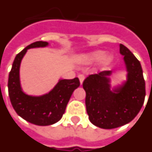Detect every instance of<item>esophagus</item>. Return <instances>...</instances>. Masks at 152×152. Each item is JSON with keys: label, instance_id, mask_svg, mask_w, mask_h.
Here are the masks:
<instances>
[{"label": "esophagus", "instance_id": "obj_1", "mask_svg": "<svg viewBox=\"0 0 152 152\" xmlns=\"http://www.w3.org/2000/svg\"><path fill=\"white\" fill-rule=\"evenodd\" d=\"M78 78H79L80 82V85H82L84 80H85V76H84V75H79V76H78Z\"/></svg>", "mask_w": 152, "mask_h": 152}]
</instances>
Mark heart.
<instances>
[{
  "mask_svg": "<svg viewBox=\"0 0 152 152\" xmlns=\"http://www.w3.org/2000/svg\"><path fill=\"white\" fill-rule=\"evenodd\" d=\"M113 60V56L110 52H104L102 50H93L81 54L77 57V61L81 64H90L96 61L98 68L108 67Z\"/></svg>",
  "mask_w": 152,
  "mask_h": 152,
  "instance_id": "heart-1",
  "label": "heart"
}]
</instances>
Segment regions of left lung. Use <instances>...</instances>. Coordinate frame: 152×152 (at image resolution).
Returning a JSON list of instances; mask_svg holds the SVG:
<instances>
[{
  "label": "left lung",
  "instance_id": "8db88e82",
  "mask_svg": "<svg viewBox=\"0 0 152 152\" xmlns=\"http://www.w3.org/2000/svg\"><path fill=\"white\" fill-rule=\"evenodd\" d=\"M126 69V80L111 87V71L88 76L83 83L88 118L102 129H113L131 122L144 102L145 80L140 62L124 45L120 44Z\"/></svg>",
  "mask_w": 152,
  "mask_h": 152
}]
</instances>
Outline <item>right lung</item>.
I'll return each mask as SVG.
<instances>
[{"label": "right lung", "mask_w": 152, "mask_h": 152, "mask_svg": "<svg viewBox=\"0 0 152 152\" xmlns=\"http://www.w3.org/2000/svg\"><path fill=\"white\" fill-rule=\"evenodd\" d=\"M48 45V42H35L18 54L8 80L9 96L14 110L26 121L38 126H49L59 122L72 93L80 86L79 79L76 77L72 80L59 79L50 92L41 96H31L22 90L20 66L23 57L30 48H46Z\"/></svg>", "instance_id": "1"}]
</instances>
